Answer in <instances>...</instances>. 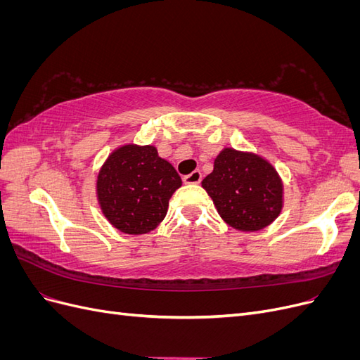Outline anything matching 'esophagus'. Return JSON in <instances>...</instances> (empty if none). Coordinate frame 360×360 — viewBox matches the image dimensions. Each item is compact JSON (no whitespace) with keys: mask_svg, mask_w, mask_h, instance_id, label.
I'll return each instance as SVG.
<instances>
[{"mask_svg":"<svg viewBox=\"0 0 360 360\" xmlns=\"http://www.w3.org/2000/svg\"><path fill=\"white\" fill-rule=\"evenodd\" d=\"M201 179H202L201 171L200 169H195L191 174H188V176H184L183 181L186 183V184H198L201 181Z\"/></svg>","mask_w":360,"mask_h":360,"instance_id":"34e87169","label":"esophagus"}]
</instances>
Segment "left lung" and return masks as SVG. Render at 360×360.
<instances>
[{"label": "left lung", "instance_id": "1", "mask_svg": "<svg viewBox=\"0 0 360 360\" xmlns=\"http://www.w3.org/2000/svg\"><path fill=\"white\" fill-rule=\"evenodd\" d=\"M201 184L217 213L236 230H263L282 210V181L278 172L254 153L224 148Z\"/></svg>", "mask_w": 360, "mask_h": 360}]
</instances>
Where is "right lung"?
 <instances>
[{
	"label": "right lung",
	"mask_w": 360,
	"mask_h": 360,
	"mask_svg": "<svg viewBox=\"0 0 360 360\" xmlns=\"http://www.w3.org/2000/svg\"><path fill=\"white\" fill-rule=\"evenodd\" d=\"M181 179L153 146L114 150L97 176V198L105 217L126 234L150 233L163 221Z\"/></svg>",
	"instance_id": "right-lung-1"
}]
</instances>
